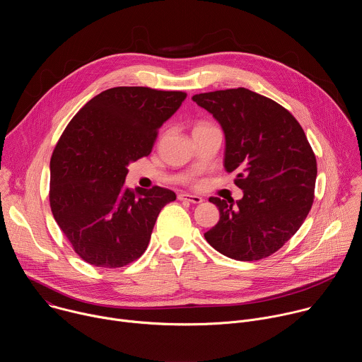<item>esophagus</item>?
<instances>
[{
    "mask_svg": "<svg viewBox=\"0 0 362 362\" xmlns=\"http://www.w3.org/2000/svg\"><path fill=\"white\" fill-rule=\"evenodd\" d=\"M177 197H179V200H187V202L196 203V204L203 202V197H200L197 194H190V193H180Z\"/></svg>",
    "mask_w": 362,
    "mask_h": 362,
    "instance_id": "34e87169",
    "label": "esophagus"
}]
</instances>
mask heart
Masks as SVG:
<instances>
[{"mask_svg": "<svg viewBox=\"0 0 362 362\" xmlns=\"http://www.w3.org/2000/svg\"><path fill=\"white\" fill-rule=\"evenodd\" d=\"M202 126H211V124H208V123H199L196 127H202Z\"/></svg>", "mask_w": 362, "mask_h": 362, "instance_id": "obj_1", "label": "heart"}]
</instances>
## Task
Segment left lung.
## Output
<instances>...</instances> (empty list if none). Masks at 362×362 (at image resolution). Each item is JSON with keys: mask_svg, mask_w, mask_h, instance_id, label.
I'll list each match as a JSON object with an SVG mask.
<instances>
[{"mask_svg": "<svg viewBox=\"0 0 362 362\" xmlns=\"http://www.w3.org/2000/svg\"><path fill=\"white\" fill-rule=\"evenodd\" d=\"M223 129L225 169L236 173L243 197H211L219 222L204 233L218 252L236 261H259L281 249L314 203L317 159L298 120L276 101L247 88L192 97Z\"/></svg>", "mask_w": 362, "mask_h": 362, "instance_id": "left-lung-1", "label": "left lung"}]
</instances>
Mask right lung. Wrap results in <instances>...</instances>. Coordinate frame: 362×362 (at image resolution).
Returning a JSON list of instances; mask_svg holds the SVG:
<instances>
[{"label":"right lung","instance_id":"add662e5","mask_svg":"<svg viewBox=\"0 0 362 362\" xmlns=\"http://www.w3.org/2000/svg\"><path fill=\"white\" fill-rule=\"evenodd\" d=\"M183 91L113 87L71 119L49 160V206L83 261L122 268L144 253L156 219L175 192L124 186L127 166L148 156Z\"/></svg>","mask_w":362,"mask_h":362}]
</instances>
